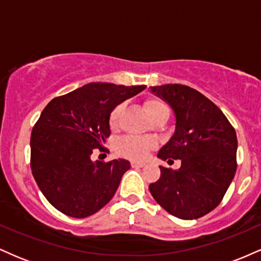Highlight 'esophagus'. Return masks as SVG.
Segmentation results:
<instances>
[{
	"label": "esophagus",
	"instance_id": "34e87169",
	"mask_svg": "<svg viewBox=\"0 0 261 261\" xmlns=\"http://www.w3.org/2000/svg\"><path fill=\"white\" fill-rule=\"evenodd\" d=\"M145 162H137V161H131V167H134V168H142L143 166H145Z\"/></svg>",
	"mask_w": 261,
	"mask_h": 261
}]
</instances>
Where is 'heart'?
I'll use <instances>...</instances> for the list:
<instances>
[{
  "instance_id": "obj_1",
  "label": "heart",
  "mask_w": 261,
  "mask_h": 261,
  "mask_svg": "<svg viewBox=\"0 0 261 261\" xmlns=\"http://www.w3.org/2000/svg\"><path fill=\"white\" fill-rule=\"evenodd\" d=\"M145 109L151 119L161 115L163 113H169L168 107L164 101L160 99H149L145 103ZM122 112V106L115 107L109 116V125L112 128H115L119 124ZM153 147V142L147 139H141V137L128 136L119 141L116 143V152L124 157L131 158V160H143L147 154V152Z\"/></svg>"
}]
</instances>
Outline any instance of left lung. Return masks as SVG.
I'll return each mask as SVG.
<instances>
[{
    "instance_id": "obj_1",
    "label": "left lung",
    "mask_w": 261,
    "mask_h": 261,
    "mask_svg": "<svg viewBox=\"0 0 261 261\" xmlns=\"http://www.w3.org/2000/svg\"><path fill=\"white\" fill-rule=\"evenodd\" d=\"M175 115L173 136L158 152L180 160L178 170L161 168L149 184L153 199L173 216L195 220L220 205L237 170V135L221 109L196 89L182 85L151 87Z\"/></svg>"
}]
</instances>
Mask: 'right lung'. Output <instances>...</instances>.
<instances>
[{
  "mask_svg": "<svg viewBox=\"0 0 261 261\" xmlns=\"http://www.w3.org/2000/svg\"><path fill=\"white\" fill-rule=\"evenodd\" d=\"M146 86L93 82L44 108L31 136V167L39 189L62 214L85 218L112 200L130 162L91 160L110 135L114 108Z\"/></svg>",
  "mask_w": 261,
  "mask_h": 261,
  "instance_id": "add662e5",
  "label": "right lung"
}]
</instances>
